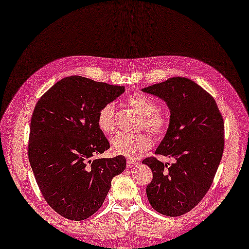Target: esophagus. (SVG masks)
<instances>
[{
  "instance_id": "34e87169",
  "label": "esophagus",
  "mask_w": 249,
  "mask_h": 249,
  "mask_svg": "<svg viewBox=\"0 0 249 249\" xmlns=\"http://www.w3.org/2000/svg\"><path fill=\"white\" fill-rule=\"evenodd\" d=\"M137 166H138V162H137V161H134L131 160H127V168H135Z\"/></svg>"
}]
</instances>
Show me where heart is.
<instances>
[{"label":"heart","mask_w":249,"mask_h":249,"mask_svg":"<svg viewBox=\"0 0 249 249\" xmlns=\"http://www.w3.org/2000/svg\"><path fill=\"white\" fill-rule=\"evenodd\" d=\"M127 104L136 112L143 118V127L156 137L166 133L169 122L167 116L158 110L157 104L152 98L142 94L134 95L127 99ZM97 125L106 135H112L116 129L115 107L113 104H107L99 110ZM152 146V139L147 134L127 135L119 134L111 140V150L116 155L127 158H137L149 151Z\"/></svg>","instance_id":"1"}]
</instances>
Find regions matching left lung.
<instances>
[{"mask_svg":"<svg viewBox=\"0 0 249 249\" xmlns=\"http://www.w3.org/2000/svg\"><path fill=\"white\" fill-rule=\"evenodd\" d=\"M166 102L170 110L167 133L155 154L173 157L169 166L155 157L142 163L153 172L146 196L166 216L189 212L208 193L224 153V120L215 99L193 80L169 78L142 89Z\"/></svg>","mask_w":249,"mask_h":249,"instance_id":"left-lung-1","label":"left lung"}]
</instances>
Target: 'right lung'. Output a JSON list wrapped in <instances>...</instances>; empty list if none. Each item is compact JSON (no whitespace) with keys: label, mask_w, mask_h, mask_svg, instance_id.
<instances>
[{"label":"right lung","mask_w":249,"mask_h":249,"mask_svg":"<svg viewBox=\"0 0 249 249\" xmlns=\"http://www.w3.org/2000/svg\"><path fill=\"white\" fill-rule=\"evenodd\" d=\"M124 92V87L71 76L57 81L35 106L29 160L47 203L63 217L79 221L92 216L112 178L126 168L122 155L92 160L110 147L97 125L99 110Z\"/></svg>","instance_id":"1"}]
</instances>
